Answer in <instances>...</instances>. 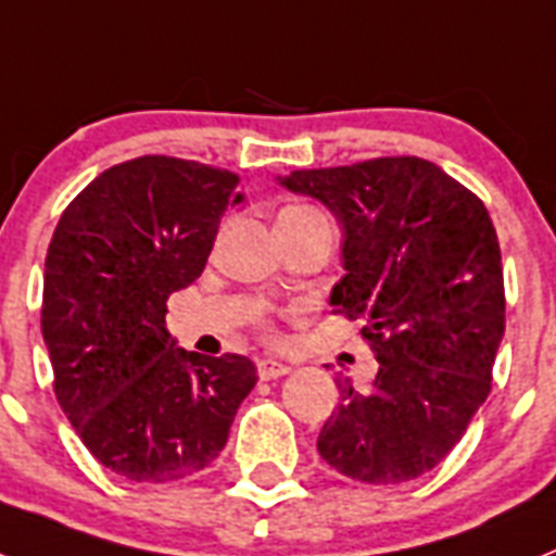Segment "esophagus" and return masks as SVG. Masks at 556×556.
<instances>
[{
    "instance_id": "obj_1",
    "label": "esophagus",
    "mask_w": 556,
    "mask_h": 556,
    "mask_svg": "<svg viewBox=\"0 0 556 556\" xmlns=\"http://www.w3.org/2000/svg\"><path fill=\"white\" fill-rule=\"evenodd\" d=\"M288 370H291V367L277 362V358H260V362H256V376H260L263 381L279 379V376H286Z\"/></svg>"
}]
</instances>
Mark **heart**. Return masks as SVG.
Wrapping results in <instances>:
<instances>
[{
    "label": "heart",
    "mask_w": 556,
    "mask_h": 556,
    "mask_svg": "<svg viewBox=\"0 0 556 556\" xmlns=\"http://www.w3.org/2000/svg\"><path fill=\"white\" fill-rule=\"evenodd\" d=\"M311 212H319V208H314V206H291V208H286V212H282V214H311Z\"/></svg>",
    "instance_id": "heart-1"
}]
</instances>
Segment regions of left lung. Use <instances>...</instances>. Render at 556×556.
Returning a JSON list of instances; mask_svg holds the SVG:
<instances>
[{
  "instance_id": "1",
  "label": "left lung",
  "mask_w": 556,
  "mask_h": 556,
  "mask_svg": "<svg viewBox=\"0 0 556 556\" xmlns=\"http://www.w3.org/2000/svg\"><path fill=\"white\" fill-rule=\"evenodd\" d=\"M288 189L321 200L344 228L333 314L365 321L379 358L370 390L339 381L319 432L336 472L372 486L421 478L464 438L492 390L506 328L501 242L483 200L415 155L296 169Z\"/></svg>"
}]
</instances>
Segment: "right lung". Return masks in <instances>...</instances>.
Returning a JSON list of instances; mask_svg holds the SVG:
<instances>
[{"mask_svg": "<svg viewBox=\"0 0 556 556\" xmlns=\"http://www.w3.org/2000/svg\"><path fill=\"white\" fill-rule=\"evenodd\" d=\"M240 175L169 155L115 163L59 217L45 260L41 336L73 429L121 478L203 472L256 372L245 356L175 350L166 300L212 254Z\"/></svg>", "mask_w": 556, "mask_h": 556, "instance_id": "obj_1", "label": "right lung"}]
</instances>
